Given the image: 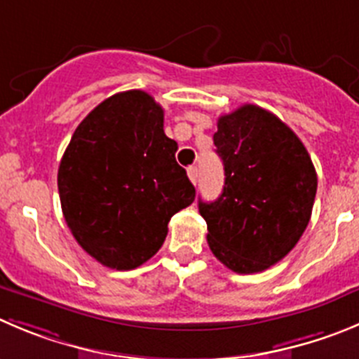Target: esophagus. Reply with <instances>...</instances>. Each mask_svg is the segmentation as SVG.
Returning a JSON list of instances; mask_svg holds the SVG:
<instances>
[{"label": "esophagus", "instance_id": "1", "mask_svg": "<svg viewBox=\"0 0 359 359\" xmlns=\"http://www.w3.org/2000/svg\"><path fill=\"white\" fill-rule=\"evenodd\" d=\"M187 177H189V180L193 184L198 182V168H196V166H189V168H187Z\"/></svg>", "mask_w": 359, "mask_h": 359}]
</instances>
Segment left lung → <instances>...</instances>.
Listing matches in <instances>:
<instances>
[{"label":"left lung","mask_w":359,"mask_h":359,"mask_svg":"<svg viewBox=\"0 0 359 359\" xmlns=\"http://www.w3.org/2000/svg\"><path fill=\"white\" fill-rule=\"evenodd\" d=\"M214 145L225 186L216 202H198L207 243L229 269L260 273L280 262L306 230L316 168L296 133L255 104L219 116Z\"/></svg>","instance_id":"left-lung-1"}]
</instances>
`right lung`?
<instances>
[{
  "mask_svg": "<svg viewBox=\"0 0 359 359\" xmlns=\"http://www.w3.org/2000/svg\"><path fill=\"white\" fill-rule=\"evenodd\" d=\"M164 111L142 90L102 100L74 130L58 168L63 217L79 246L102 266L136 269L152 259L168 221L195 202L175 161Z\"/></svg>",
  "mask_w": 359,
  "mask_h": 359,
  "instance_id": "add662e5",
  "label": "right lung"
}]
</instances>
